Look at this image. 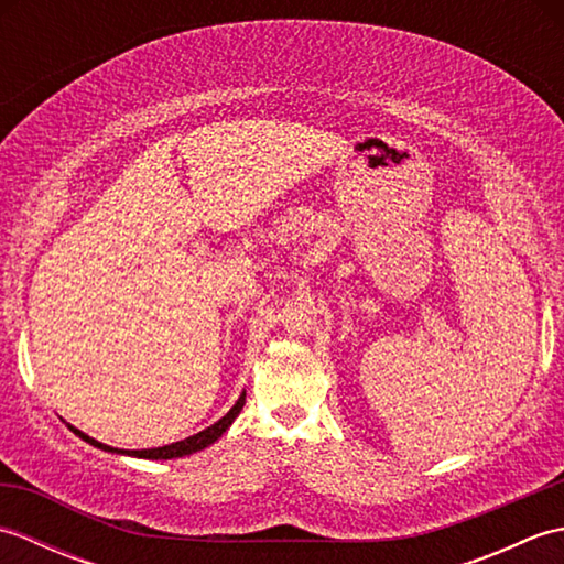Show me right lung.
Masks as SVG:
<instances>
[{
  "instance_id": "obj_1",
  "label": "right lung",
  "mask_w": 564,
  "mask_h": 564,
  "mask_svg": "<svg viewBox=\"0 0 564 564\" xmlns=\"http://www.w3.org/2000/svg\"><path fill=\"white\" fill-rule=\"evenodd\" d=\"M242 406H245V394H242V398L237 400V404L232 406V410L227 412L223 419H218V422H215L213 426L203 429V431H198V434L188 436V438H184V441L170 443V446H162V448H148V451H118V448L106 446V443L94 441V438H91V436H87V434H82V431H79V429H75V426H69V429L75 431V434H77L79 438H84L87 443H91V446H97V448H101V451L126 453V455H135V458H150V460H170V458H182V455L196 453V451H200V448L210 446L213 441H218V438L225 434V431H227V426H230V424L235 422V416H237L239 412H242Z\"/></svg>"
}]
</instances>
